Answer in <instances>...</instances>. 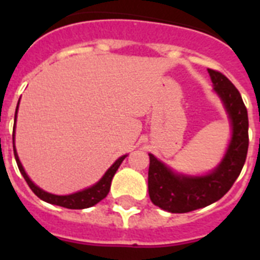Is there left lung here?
Listing matches in <instances>:
<instances>
[{
  "instance_id": "left-lung-1",
  "label": "left lung",
  "mask_w": 260,
  "mask_h": 260,
  "mask_svg": "<svg viewBox=\"0 0 260 260\" xmlns=\"http://www.w3.org/2000/svg\"><path fill=\"white\" fill-rule=\"evenodd\" d=\"M215 92L221 99L232 125V138L221 162L204 176H183L173 172L150 153L148 192L152 203L172 213L207 207L231 190L246 161L249 117L241 93L220 71L208 69Z\"/></svg>"
}]
</instances>
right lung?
I'll return each instance as SVG.
<instances>
[{
	"label": "right lung",
	"mask_w": 260,
	"mask_h": 260,
	"mask_svg": "<svg viewBox=\"0 0 260 260\" xmlns=\"http://www.w3.org/2000/svg\"><path fill=\"white\" fill-rule=\"evenodd\" d=\"M18 107H19V102H18L17 109H15V122H17V112H18ZM15 122H14V130H13V148H14V156H15V160H17L18 168H19L20 173L22 176L24 177V180H26L27 185L29 186V189L32 191L35 192V195H38L39 198L41 201L47 202V203L50 204H56V206H61V207L65 208H70V210H83V208H88L92 207L95 204H98L99 202L103 201L108 195L110 190V183H112V178L116 174L117 169L119 168L121 162L123 161V158L126 157L127 155L121 156L119 158H117L114 164L105 172L104 176L102 177V180L96 182L95 185L88 187V189H84L82 191L74 192V194L70 195H54L50 194V192L44 191V190H41L40 187L35 185V183L32 182L29 180V177L27 176V173L23 169L22 164L19 161V157H18L17 150H15V144H14V135H15Z\"/></svg>",
	"instance_id": "right-lung-1"
}]
</instances>
